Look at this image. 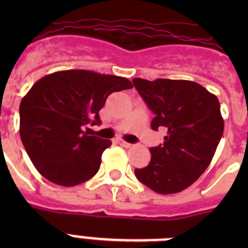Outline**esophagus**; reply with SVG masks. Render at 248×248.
Instances as JSON below:
<instances>
[{
  "instance_id": "esophagus-1",
  "label": "esophagus",
  "mask_w": 248,
  "mask_h": 248,
  "mask_svg": "<svg viewBox=\"0 0 248 248\" xmlns=\"http://www.w3.org/2000/svg\"><path fill=\"white\" fill-rule=\"evenodd\" d=\"M119 144H120V145H122V146H124V148H129V146H130V144L126 143V141H124V140H120Z\"/></svg>"
}]
</instances>
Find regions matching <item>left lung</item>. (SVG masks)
I'll use <instances>...</instances> for the list:
<instances>
[{
    "mask_svg": "<svg viewBox=\"0 0 248 248\" xmlns=\"http://www.w3.org/2000/svg\"><path fill=\"white\" fill-rule=\"evenodd\" d=\"M155 114L151 129L166 131L163 144L150 148L148 166L135 169L138 180L157 194H176L198 180L211 163L223 133L220 103L191 80L133 79Z\"/></svg>",
    "mask_w": 248,
    "mask_h": 248,
    "instance_id": "left-lung-1",
    "label": "left lung"
}]
</instances>
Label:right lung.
Segmentation results:
<instances>
[{
  "mask_svg": "<svg viewBox=\"0 0 248 248\" xmlns=\"http://www.w3.org/2000/svg\"><path fill=\"white\" fill-rule=\"evenodd\" d=\"M126 78L84 69L54 72L37 80L19 105V135L31 161L50 183L76 186L97 174L110 140L83 128L100 124L99 110Z\"/></svg>",
  "mask_w": 248,
  "mask_h": 248,
  "instance_id": "right-lung-1",
  "label": "right lung"
}]
</instances>
